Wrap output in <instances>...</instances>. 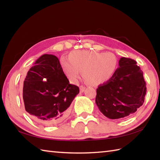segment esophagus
<instances>
[{"mask_svg": "<svg viewBox=\"0 0 160 160\" xmlns=\"http://www.w3.org/2000/svg\"><path fill=\"white\" fill-rule=\"evenodd\" d=\"M85 87H84V86H80V91H81V92H83V91H84V90H85Z\"/></svg>", "mask_w": 160, "mask_h": 160, "instance_id": "esophagus-1", "label": "esophagus"}]
</instances>
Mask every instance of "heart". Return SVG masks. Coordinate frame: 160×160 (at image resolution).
Here are the masks:
<instances>
[{"label":"heart","mask_w":160,"mask_h":160,"mask_svg":"<svg viewBox=\"0 0 160 160\" xmlns=\"http://www.w3.org/2000/svg\"><path fill=\"white\" fill-rule=\"evenodd\" d=\"M69 58H62L61 66L66 76L72 81H76L82 72L89 84L103 83L113 76L117 67L116 57L111 52L80 51L72 53Z\"/></svg>","instance_id":"heart-1"}]
</instances>
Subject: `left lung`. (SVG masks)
Returning <instances> with one entry per match:
<instances>
[{"label":"left lung","mask_w":160,"mask_h":160,"mask_svg":"<svg viewBox=\"0 0 160 160\" xmlns=\"http://www.w3.org/2000/svg\"><path fill=\"white\" fill-rule=\"evenodd\" d=\"M137 62L122 57L119 67L106 83L97 89L96 103L101 113L112 120L134 113L144 103L147 84Z\"/></svg>","instance_id":"obj_1"}]
</instances>
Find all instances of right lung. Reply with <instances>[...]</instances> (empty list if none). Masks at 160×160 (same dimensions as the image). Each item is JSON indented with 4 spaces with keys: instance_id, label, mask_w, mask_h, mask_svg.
I'll return each instance as SVG.
<instances>
[{
    "instance_id": "add662e5",
    "label": "right lung",
    "mask_w": 160,
    "mask_h": 160,
    "mask_svg": "<svg viewBox=\"0 0 160 160\" xmlns=\"http://www.w3.org/2000/svg\"><path fill=\"white\" fill-rule=\"evenodd\" d=\"M79 91L78 87L69 83L58 58L44 54L30 68L24 81L25 110L37 122L56 124L67 117L69 107Z\"/></svg>"
}]
</instances>
